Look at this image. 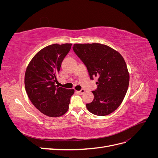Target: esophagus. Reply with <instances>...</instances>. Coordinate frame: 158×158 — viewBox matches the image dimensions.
Instances as JSON below:
<instances>
[{"label": "esophagus", "mask_w": 158, "mask_h": 158, "mask_svg": "<svg viewBox=\"0 0 158 158\" xmlns=\"http://www.w3.org/2000/svg\"><path fill=\"white\" fill-rule=\"evenodd\" d=\"M84 92H85V90H84V89H81V90H80V91H77V93H78L79 95H82Z\"/></svg>", "instance_id": "34e87169"}]
</instances>
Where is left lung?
I'll use <instances>...</instances> for the list:
<instances>
[{
  "mask_svg": "<svg viewBox=\"0 0 158 158\" xmlns=\"http://www.w3.org/2000/svg\"><path fill=\"white\" fill-rule=\"evenodd\" d=\"M73 51L88 71L89 78L98 79L92 91L93 101L86 104L95 115L105 116L119 107L127 94L129 73L122 55L111 47L100 44H74Z\"/></svg>",
  "mask_w": 158,
  "mask_h": 158,
  "instance_id": "left-lung-1",
  "label": "left lung"
}]
</instances>
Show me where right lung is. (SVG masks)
<instances>
[{
	"instance_id": "right-lung-1",
	"label": "right lung",
	"mask_w": 158,
	"mask_h": 158,
	"mask_svg": "<svg viewBox=\"0 0 158 158\" xmlns=\"http://www.w3.org/2000/svg\"><path fill=\"white\" fill-rule=\"evenodd\" d=\"M72 44H52L44 47L33 56L25 73L24 84L27 96L40 112L47 116L63 115L69 108L73 89L55 85L61 63Z\"/></svg>"
}]
</instances>
